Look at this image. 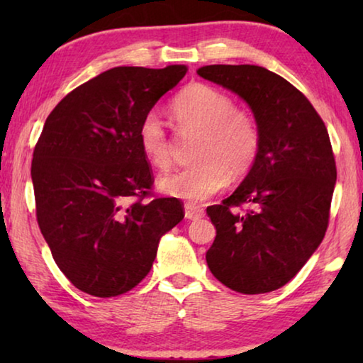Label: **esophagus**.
Masks as SVG:
<instances>
[{
  "label": "esophagus",
  "instance_id": "obj_1",
  "mask_svg": "<svg viewBox=\"0 0 363 363\" xmlns=\"http://www.w3.org/2000/svg\"><path fill=\"white\" fill-rule=\"evenodd\" d=\"M184 211H186V219L189 220H196L205 216V210L201 206H196L192 203H187L184 206Z\"/></svg>",
  "mask_w": 363,
  "mask_h": 363
}]
</instances>
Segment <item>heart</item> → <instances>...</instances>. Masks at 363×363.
Instances as JSON below:
<instances>
[{
  "mask_svg": "<svg viewBox=\"0 0 363 363\" xmlns=\"http://www.w3.org/2000/svg\"><path fill=\"white\" fill-rule=\"evenodd\" d=\"M173 113L184 128L201 131L199 163L176 169L158 181L163 194L201 201L219 192L229 174L243 176L259 153L261 138L253 116L235 110L229 96L206 84H192L176 97ZM143 155L158 169L168 168L171 152L164 126L155 112L144 115L138 128Z\"/></svg>",
  "mask_w": 363,
  "mask_h": 363,
  "instance_id": "1",
  "label": "heart"
}]
</instances>
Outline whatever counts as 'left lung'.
Instances as JSON below:
<instances>
[{
    "mask_svg": "<svg viewBox=\"0 0 363 363\" xmlns=\"http://www.w3.org/2000/svg\"><path fill=\"white\" fill-rule=\"evenodd\" d=\"M196 73L247 102L261 138L240 186L220 205L206 208L216 227L208 267L233 291L279 290L327 232L336 184L328 131L307 97L264 67L205 65ZM243 203L250 210L240 213Z\"/></svg>",
    "mask_w": 363,
    "mask_h": 363,
    "instance_id": "1",
    "label": "left lung"
}]
</instances>
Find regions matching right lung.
I'll return each instance as SVG.
<instances>
[{"label": "right lung", "instance_id": "1", "mask_svg": "<svg viewBox=\"0 0 363 363\" xmlns=\"http://www.w3.org/2000/svg\"><path fill=\"white\" fill-rule=\"evenodd\" d=\"M186 73V65L115 67L46 118L32 162L36 218L78 290L97 298L133 290L150 272L160 238L184 218L177 199L144 200L153 179L138 128Z\"/></svg>", "mask_w": 363, "mask_h": 363}]
</instances>
